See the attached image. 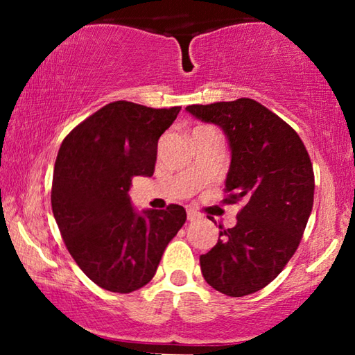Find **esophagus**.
Wrapping results in <instances>:
<instances>
[{"label": "esophagus", "mask_w": 355, "mask_h": 355, "mask_svg": "<svg viewBox=\"0 0 355 355\" xmlns=\"http://www.w3.org/2000/svg\"><path fill=\"white\" fill-rule=\"evenodd\" d=\"M200 218V214L197 213V211H194V209H188V220H196V219H199Z\"/></svg>", "instance_id": "1"}]
</instances>
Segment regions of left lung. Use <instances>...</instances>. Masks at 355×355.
<instances>
[{
  "label": "left lung",
  "mask_w": 355,
  "mask_h": 355,
  "mask_svg": "<svg viewBox=\"0 0 355 355\" xmlns=\"http://www.w3.org/2000/svg\"><path fill=\"white\" fill-rule=\"evenodd\" d=\"M186 111L225 135L232 159L224 202H244L236 225H219L218 243L200 255L202 275L216 291L248 296L277 277L304 235L315 194L310 156L290 125L252 98Z\"/></svg>",
  "instance_id": "left-lung-1"
}]
</instances>
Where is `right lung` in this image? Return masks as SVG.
Segmentation results:
<instances>
[{
  "label": "right lung",
  "mask_w": 355,
  "mask_h": 355,
  "mask_svg": "<svg viewBox=\"0 0 355 355\" xmlns=\"http://www.w3.org/2000/svg\"><path fill=\"white\" fill-rule=\"evenodd\" d=\"M182 107L114 101L65 137L53 172L51 207L70 255L94 284L112 293L147 285L186 220L180 205L137 211L133 177H152L158 139Z\"/></svg>",
  "instance_id": "obj_1"
}]
</instances>
